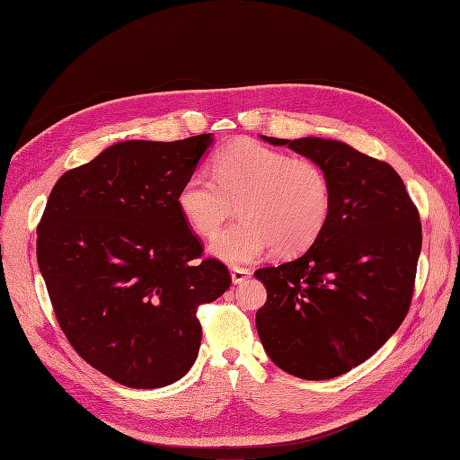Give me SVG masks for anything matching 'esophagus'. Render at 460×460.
Here are the masks:
<instances>
[{
	"instance_id": "34e87169",
	"label": "esophagus",
	"mask_w": 460,
	"mask_h": 460,
	"mask_svg": "<svg viewBox=\"0 0 460 460\" xmlns=\"http://www.w3.org/2000/svg\"><path fill=\"white\" fill-rule=\"evenodd\" d=\"M248 278H250V270H246V269H238V267H233V269H231V279H233V283H234V285L246 281Z\"/></svg>"
}]
</instances>
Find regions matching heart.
Returning <instances> with one entry per match:
<instances>
[{"label":"heart","mask_w":460,"mask_h":460,"mask_svg":"<svg viewBox=\"0 0 460 460\" xmlns=\"http://www.w3.org/2000/svg\"><path fill=\"white\" fill-rule=\"evenodd\" d=\"M233 203L240 220L212 240L210 253L246 264L269 248L285 257L315 243L330 217L332 190L317 162L236 139L214 156L212 177L190 173L175 196L182 220L201 236L217 233Z\"/></svg>","instance_id":"obj_1"}]
</instances>
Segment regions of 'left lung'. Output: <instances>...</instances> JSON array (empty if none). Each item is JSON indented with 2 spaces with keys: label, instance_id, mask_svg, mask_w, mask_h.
<instances>
[{
  "label": "left lung",
  "instance_id": "1",
  "mask_svg": "<svg viewBox=\"0 0 460 460\" xmlns=\"http://www.w3.org/2000/svg\"><path fill=\"white\" fill-rule=\"evenodd\" d=\"M261 137L317 162L330 181L332 208L304 255L255 270L267 287L255 315L259 340L288 375H345L406 317L421 252L418 208L392 165L343 141Z\"/></svg>",
  "mask_w": 460,
  "mask_h": 460
}]
</instances>
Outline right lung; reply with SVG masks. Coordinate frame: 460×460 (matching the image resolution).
I'll use <instances>...</instances> for the list:
<instances>
[{
  "label": "right lung",
  "instance_id": "obj_1",
  "mask_svg": "<svg viewBox=\"0 0 460 460\" xmlns=\"http://www.w3.org/2000/svg\"><path fill=\"white\" fill-rule=\"evenodd\" d=\"M212 134L110 145L56 182L37 227V262L66 340L111 380L153 390L198 358V307L231 276L203 246L175 196Z\"/></svg>",
  "mask_w": 460,
  "mask_h": 460
}]
</instances>
